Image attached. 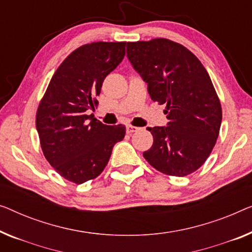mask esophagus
Masks as SVG:
<instances>
[{
    "label": "esophagus",
    "mask_w": 252,
    "mask_h": 252,
    "mask_svg": "<svg viewBox=\"0 0 252 252\" xmlns=\"http://www.w3.org/2000/svg\"><path fill=\"white\" fill-rule=\"evenodd\" d=\"M126 130H127V133H128V134H132V133L137 132V130H140V128H138V127L132 126V125H128L126 127Z\"/></svg>",
    "instance_id": "1"
}]
</instances>
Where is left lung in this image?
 <instances>
[{
  "label": "left lung",
  "mask_w": 252,
  "mask_h": 252,
  "mask_svg": "<svg viewBox=\"0 0 252 252\" xmlns=\"http://www.w3.org/2000/svg\"><path fill=\"white\" fill-rule=\"evenodd\" d=\"M127 57L148 83L151 100L166 104L168 126L149 127L153 136L143 157L169 176L199 169L216 144L221 105L206 68L191 51L167 38L127 43Z\"/></svg>",
  "instance_id": "1"
}]
</instances>
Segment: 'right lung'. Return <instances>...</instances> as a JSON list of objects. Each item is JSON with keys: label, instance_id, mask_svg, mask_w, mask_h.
<instances>
[{"label": "right lung", "instance_id": "add662e5", "mask_svg": "<svg viewBox=\"0 0 252 252\" xmlns=\"http://www.w3.org/2000/svg\"><path fill=\"white\" fill-rule=\"evenodd\" d=\"M126 42L79 46L51 78L36 112L42 151L58 174L82 184L99 176L125 126L103 125L89 114L99 102L102 83L125 57Z\"/></svg>", "mask_w": 252, "mask_h": 252}]
</instances>
